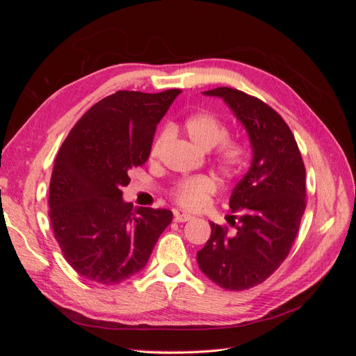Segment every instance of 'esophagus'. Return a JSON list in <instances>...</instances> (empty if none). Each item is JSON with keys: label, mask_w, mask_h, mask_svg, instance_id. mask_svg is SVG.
<instances>
[{"label": "esophagus", "mask_w": 356, "mask_h": 356, "mask_svg": "<svg viewBox=\"0 0 356 356\" xmlns=\"http://www.w3.org/2000/svg\"><path fill=\"white\" fill-rule=\"evenodd\" d=\"M174 220H175L177 222H186V221L193 220V215H190V213H179V212H175V217H174Z\"/></svg>", "instance_id": "1"}]
</instances>
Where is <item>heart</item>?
Wrapping results in <instances>:
<instances>
[{"label":"heart","mask_w":356,"mask_h":356,"mask_svg":"<svg viewBox=\"0 0 356 356\" xmlns=\"http://www.w3.org/2000/svg\"><path fill=\"white\" fill-rule=\"evenodd\" d=\"M184 129L187 136L202 149H212L220 145L215 154V165L227 177H236L243 170L248 161V148L239 141H225L229 127L220 117L211 113H197L190 115ZM170 139V129L165 127L156 136L149 148V156L157 157L161 148ZM217 190L215 181L208 175L190 177L179 181L174 188V200L182 208L199 209L207 204L209 196Z\"/></svg>","instance_id":"obj_1"}]
</instances>
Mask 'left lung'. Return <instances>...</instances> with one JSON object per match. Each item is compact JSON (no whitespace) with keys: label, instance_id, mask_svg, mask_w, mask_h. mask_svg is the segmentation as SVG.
I'll return each mask as SVG.
<instances>
[{"label":"left lung","instance_id":"left-lung-1","mask_svg":"<svg viewBox=\"0 0 356 356\" xmlns=\"http://www.w3.org/2000/svg\"><path fill=\"white\" fill-rule=\"evenodd\" d=\"M203 95L221 98L242 123L252 160L229 202L239 213L236 233L209 222L197 264L213 284L242 291L264 282L286 258L306 208V169L293 132L267 104L232 88Z\"/></svg>","mask_w":356,"mask_h":356}]
</instances>
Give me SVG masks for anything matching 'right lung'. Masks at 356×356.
Listing matches in <instances>:
<instances>
[{"label": "right lung", "mask_w": 356, "mask_h": 356, "mask_svg": "<svg viewBox=\"0 0 356 356\" xmlns=\"http://www.w3.org/2000/svg\"><path fill=\"white\" fill-rule=\"evenodd\" d=\"M179 93L106 96L59 149L49 193L51 229L70 266L92 282L117 285L141 272L174 217L169 209L134 208L122 188L129 172L148 160L156 127Z\"/></svg>", "instance_id": "1"}]
</instances>
